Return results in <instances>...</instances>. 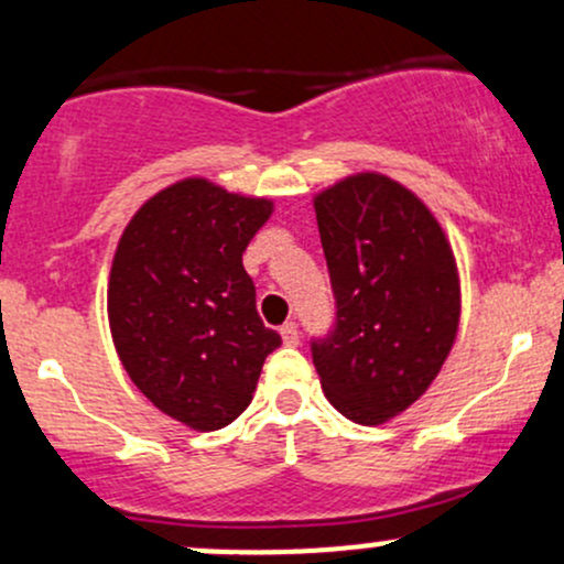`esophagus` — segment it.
<instances>
[{
    "label": "esophagus",
    "mask_w": 564,
    "mask_h": 564,
    "mask_svg": "<svg viewBox=\"0 0 564 564\" xmlns=\"http://www.w3.org/2000/svg\"><path fill=\"white\" fill-rule=\"evenodd\" d=\"M281 337L286 345H300V326H296L294 321H286V324L281 326Z\"/></svg>",
    "instance_id": "34e87169"
}]
</instances>
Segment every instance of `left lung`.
<instances>
[{"mask_svg":"<svg viewBox=\"0 0 564 564\" xmlns=\"http://www.w3.org/2000/svg\"><path fill=\"white\" fill-rule=\"evenodd\" d=\"M334 321L311 339L321 388L352 423L414 404L442 369L460 318L453 249L429 208L380 173L315 197Z\"/></svg>","mask_w":564,"mask_h":564,"instance_id":"1","label":"left lung"}]
</instances>
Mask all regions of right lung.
Instances as JSON below:
<instances>
[{
    "label": "right lung",
    "mask_w": 564,
    "mask_h": 564,
    "mask_svg": "<svg viewBox=\"0 0 564 564\" xmlns=\"http://www.w3.org/2000/svg\"><path fill=\"white\" fill-rule=\"evenodd\" d=\"M270 212V200L184 178L147 200L117 246L109 326L122 367L160 412L195 431L230 425L281 345L243 270Z\"/></svg>",
    "instance_id": "obj_1"
}]
</instances>
